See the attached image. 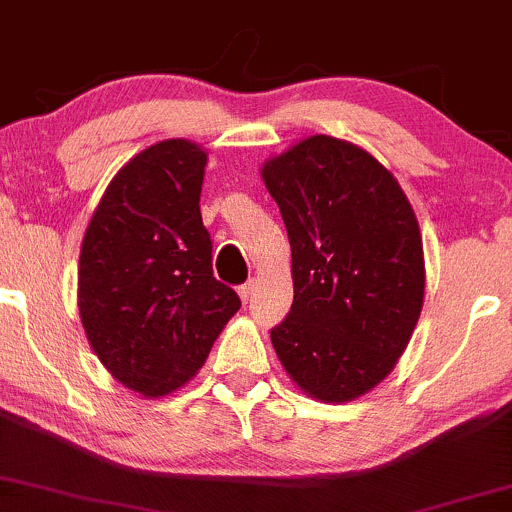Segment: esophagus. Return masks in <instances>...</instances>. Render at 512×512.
Instances as JSON below:
<instances>
[{"label": "esophagus", "mask_w": 512, "mask_h": 512, "mask_svg": "<svg viewBox=\"0 0 512 512\" xmlns=\"http://www.w3.org/2000/svg\"><path fill=\"white\" fill-rule=\"evenodd\" d=\"M254 280H249V282H244V285L242 287H239V297H242V302L244 304H249V299H251V294H254Z\"/></svg>", "instance_id": "34e87169"}]
</instances>
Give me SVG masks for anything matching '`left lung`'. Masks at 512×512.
<instances>
[{
	"instance_id": "8db88e82",
	"label": "left lung",
	"mask_w": 512,
	"mask_h": 512,
	"mask_svg": "<svg viewBox=\"0 0 512 512\" xmlns=\"http://www.w3.org/2000/svg\"><path fill=\"white\" fill-rule=\"evenodd\" d=\"M292 246L294 302L270 330L285 371L311 398L350 402L398 364L424 304L417 215L386 167L316 134L261 170Z\"/></svg>"
}]
</instances>
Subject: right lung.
Instances as JSON below:
<instances>
[{"instance_id": "right-lung-1", "label": "right lung", "mask_w": 512, "mask_h": 512, "mask_svg": "<svg viewBox=\"0 0 512 512\" xmlns=\"http://www.w3.org/2000/svg\"><path fill=\"white\" fill-rule=\"evenodd\" d=\"M206 162L184 138L141 150L107 184L81 244L78 311L90 347L146 398L191 381L242 306L213 278L198 206Z\"/></svg>"}]
</instances>
